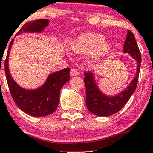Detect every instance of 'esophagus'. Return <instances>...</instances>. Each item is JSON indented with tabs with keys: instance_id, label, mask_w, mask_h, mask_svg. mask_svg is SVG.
<instances>
[{
	"instance_id": "34e87169",
	"label": "esophagus",
	"mask_w": 153,
	"mask_h": 153,
	"mask_svg": "<svg viewBox=\"0 0 153 153\" xmlns=\"http://www.w3.org/2000/svg\"><path fill=\"white\" fill-rule=\"evenodd\" d=\"M70 75H72V76H76V75H78V72L75 68H72L71 71H70Z\"/></svg>"
}]
</instances>
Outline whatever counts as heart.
Here are the masks:
<instances>
[{"label": "heart", "mask_w": 153, "mask_h": 153, "mask_svg": "<svg viewBox=\"0 0 153 153\" xmlns=\"http://www.w3.org/2000/svg\"><path fill=\"white\" fill-rule=\"evenodd\" d=\"M112 46L105 41L103 35L97 33H85L80 35L71 44L72 51L78 54L91 53V59L98 62L109 53Z\"/></svg>", "instance_id": "b5f03b06"}]
</instances>
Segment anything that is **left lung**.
Masks as SVG:
<instances>
[{
  "mask_svg": "<svg viewBox=\"0 0 153 153\" xmlns=\"http://www.w3.org/2000/svg\"><path fill=\"white\" fill-rule=\"evenodd\" d=\"M124 53H128L137 61V72L131 84L125 89L115 96L102 94L94 80L93 72H85L84 81L86 88V105L91 113L98 116H109L119 112L136 90L141 64V54L131 31H128L123 47Z\"/></svg>",
  "mask_w": 153,
  "mask_h": 153,
  "instance_id": "left-lung-1",
  "label": "left lung"
}]
</instances>
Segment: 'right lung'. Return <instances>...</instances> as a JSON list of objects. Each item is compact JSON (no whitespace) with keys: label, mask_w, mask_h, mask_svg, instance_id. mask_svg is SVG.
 <instances>
[{"label":"right lung","mask_w":153,"mask_h":153,"mask_svg":"<svg viewBox=\"0 0 153 153\" xmlns=\"http://www.w3.org/2000/svg\"><path fill=\"white\" fill-rule=\"evenodd\" d=\"M49 24L48 19L29 21L23 25L17 35L26 32H42ZM14 40L11 41L6 57L4 69L8 87L14 102L22 111L31 116L41 117L54 112L59 105L61 88L69 80V68L49 75L44 85L37 89L21 88L13 79L9 71L8 59Z\"/></svg>","instance_id":"right-lung-1"}]
</instances>
